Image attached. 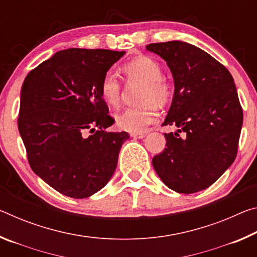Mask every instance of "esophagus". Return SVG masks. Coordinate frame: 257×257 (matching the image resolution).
I'll return each instance as SVG.
<instances>
[{"label": "esophagus", "instance_id": "esophagus-1", "mask_svg": "<svg viewBox=\"0 0 257 257\" xmlns=\"http://www.w3.org/2000/svg\"><path fill=\"white\" fill-rule=\"evenodd\" d=\"M130 136L133 138H138V139H142L146 136L145 133H132L130 134Z\"/></svg>", "mask_w": 257, "mask_h": 257}]
</instances>
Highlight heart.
<instances>
[{
	"label": "heart",
	"mask_w": 257,
	"mask_h": 257,
	"mask_svg": "<svg viewBox=\"0 0 257 257\" xmlns=\"http://www.w3.org/2000/svg\"><path fill=\"white\" fill-rule=\"evenodd\" d=\"M122 71L129 85H141L136 106L127 107L115 115V124L121 130L141 133L158 118V106H165L173 96V87L162 76L160 63L149 56H139L125 63ZM101 96L108 106L118 107L122 97V87L112 72L103 77L99 86Z\"/></svg>",
	"instance_id": "heart-1"
}]
</instances>
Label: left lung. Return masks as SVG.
<instances>
[{
	"label": "left lung",
	"instance_id": "left-lung-1",
	"mask_svg": "<svg viewBox=\"0 0 257 257\" xmlns=\"http://www.w3.org/2000/svg\"><path fill=\"white\" fill-rule=\"evenodd\" d=\"M146 50L160 55L172 73L175 94L163 124L179 128L164 134L167 147L152 163L170 189L197 193L219 179L237 156L242 108L233 78L189 43H154Z\"/></svg>",
	"mask_w": 257,
	"mask_h": 257
}]
</instances>
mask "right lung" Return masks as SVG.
Listing matches in <instances>:
<instances>
[{
    "label": "right lung",
    "mask_w": 257,
    "mask_h": 257,
    "mask_svg": "<svg viewBox=\"0 0 257 257\" xmlns=\"http://www.w3.org/2000/svg\"><path fill=\"white\" fill-rule=\"evenodd\" d=\"M124 51L68 49L30 71L21 87L18 128L30 168L72 198L105 186L129 134L114 123L101 96V81Z\"/></svg>",
    "instance_id": "obj_1"
}]
</instances>
